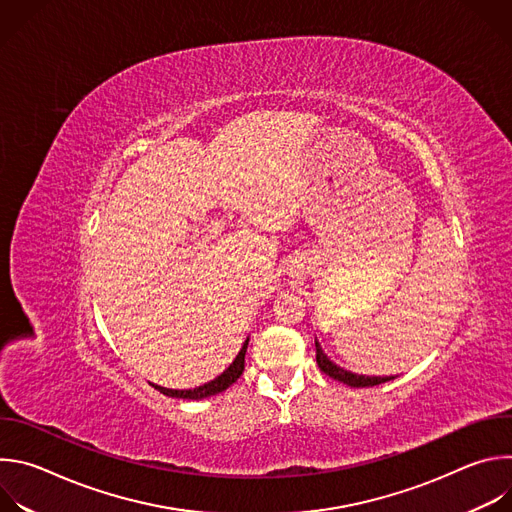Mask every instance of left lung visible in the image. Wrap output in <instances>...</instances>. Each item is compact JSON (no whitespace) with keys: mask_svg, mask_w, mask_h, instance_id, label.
Listing matches in <instances>:
<instances>
[{"mask_svg":"<svg viewBox=\"0 0 512 512\" xmlns=\"http://www.w3.org/2000/svg\"><path fill=\"white\" fill-rule=\"evenodd\" d=\"M316 362H318V367H320L322 373H326L330 379L340 381V383H344V385H348V387H375V385H381V383H387V381L395 379V377H367V375H356V373H350V371L338 367L336 362H332V360L326 356V352L322 350V346H320L318 340H316Z\"/></svg>","mask_w":512,"mask_h":512,"instance_id":"left-lung-1","label":"left lung"}]
</instances>
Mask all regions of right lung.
Wrapping results in <instances>:
<instances>
[{
  "instance_id": "right-lung-1",
  "label": "right lung",
  "mask_w": 512,
  "mask_h": 512,
  "mask_svg": "<svg viewBox=\"0 0 512 512\" xmlns=\"http://www.w3.org/2000/svg\"><path fill=\"white\" fill-rule=\"evenodd\" d=\"M247 344H249V338L245 340L243 348L239 350V354L235 356V360L229 364V369L223 371L221 375H218L216 379H212L210 383H204L196 389H186V391H176V389H166V387H158L154 385L160 393L168 395V397H176V399H206V397H212L216 393H223L225 389H229L245 371V352H247Z\"/></svg>"
}]
</instances>
